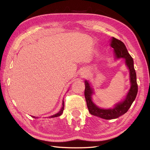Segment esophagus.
Returning <instances> with one entry per match:
<instances>
[{"label": "esophagus", "mask_w": 150, "mask_h": 150, "mask_svg": "<svg viewBox=\"0 0 150 150\" xmlns=\"http://www.w3.org/2000/svg\"><path fill=\"white\" fill-rule=\"evenodd\" d=\"M81 76H82V77H83V78H84V77H86V74L84 73V72H83V73L82 74H81Z\"/></svg>", "instance_id": "1"}]
</instances>
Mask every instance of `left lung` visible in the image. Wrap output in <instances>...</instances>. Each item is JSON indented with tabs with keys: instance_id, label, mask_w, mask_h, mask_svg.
<instances>
[{
	"instance_id": "obj_1",
	"label": "left lung",
	"mask_w": 150,
	"mask_h": 150,
	"mask_svg": "<svg viewBox=\"0 0 150 150\" xmlns=\"http://www.w3.org/2000/svg\"><path fill=\"white\" fill-rule=\"evenodd\" d=\"M111 46L114 49V52L116 58H125L126 64L129 69L131 88L129 92L127 94L125 100L117 104L112 109L99 108L96 106L92 101L91 96L93 89L91 88L89 83L87 81H85V90L84 96L86 103L89 112L92 115L96 116L105 120H111L117 118L128 111L131 104L134 101L138 93V84L137 82V74L134 67V62L132 57L128 52L125 44L120 40L112 38L111 41Z\"/></svg>"
}]
</instances>
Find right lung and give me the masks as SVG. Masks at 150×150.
<instances>
[{
  "label": "right lung",
  "instance_id": "1",
  "mask_svg": "<svg viewBox=\"0 0 150 150\" xmlns=\"http://www.w3.org/2000/svg\"><path fill=\"white\" fill-rule=\"evenodd\" d=\"M64 101H63V102H62V108H61V111H60L59 112H57V114L54 115H53V116H51V117H57V116H61V115H62V112H63V110H64ZM33 117H34V116H33Z\"/></svg>",
  "mask_w": 150,
  "mask_h": 150
}]
</instances>
